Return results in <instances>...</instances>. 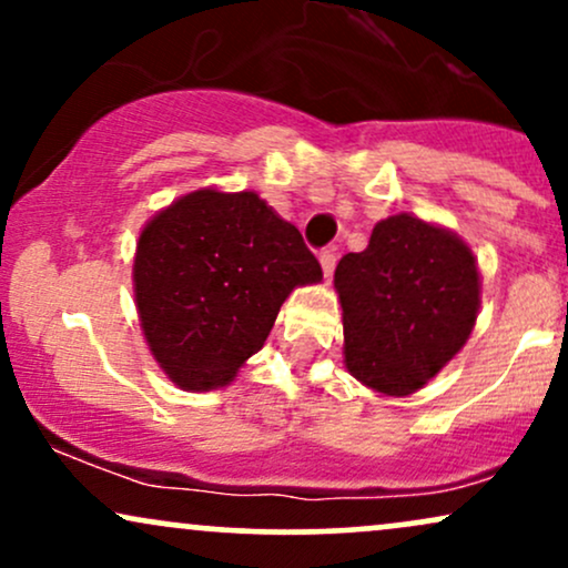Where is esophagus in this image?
<instances>
[{
	"label": "esophagus",
	"mask_w": 568,
	"mask_h": 568,
	"mask_svg": "<svg viewBox=\"0 0 568 568\" xmlns=\"http://www.w3.org/2000/svg\"><path fill=\"white\" fill-rule=\"evenodd\" d=\"M321 266H323L325 280H331V275H334V266H336V253L334 251H321Z\"/></svg>",
	"instance_id": "1"
}]
</instances>
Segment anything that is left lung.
Wrapping results in <instances>:
<instances>
[{
    "label": "left lung",
    "mask_w": 568,
    "mask_h": 568,
    "mask_svg": "<svg viewBox=\"0 0 568 568\" xmlns=\"http://www.w3.org/2000/svg\"><path fill=\"white\" fill-rule=\"evenodd\" d=\"M334 285L347 371L393 397L425 387L465 347L480 306L465 240L410 213L379 221L366 251L338 262Z\"/></svg>",
    "instance_id": "left-lung-1"
}]
</instances>
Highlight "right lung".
<instances>
[{"mask_svg":"<svg viewBox=\"0 0 568 568\" xmlns=\"http://www.w3.org/2000/svg\"><path fill=\"white\" fill-rule=\"evenodd\" d=\"M323 270L256 192L197 189L143 226L135 306L154 361L181 389L230 384L264 347L293 288Z\"/></svg>","mask_w":568,"mask_h":568,"instance_id":"obj_1","label":"right lung"}]
</instances>
